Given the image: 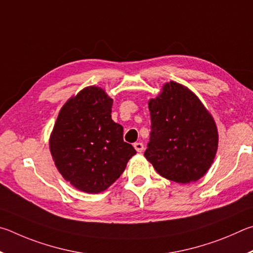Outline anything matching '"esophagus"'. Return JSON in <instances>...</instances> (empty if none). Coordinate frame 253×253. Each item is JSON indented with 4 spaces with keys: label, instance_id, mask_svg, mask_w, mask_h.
<instances>
[{
    "label": "esophagus",
    "instance_id": "1",
    "mask_svg": "<svg viewBox=\"0 0 253 253\" xmlns=\"http://www.w3.org/2000/svg\"><path fill=\"white\" fill-rule=\"evenodd\" d=\"M134 149L138 152H142L144 150V145L142 142H136V143H134Z\"/></svg>",
    "mask_w": 253,
    "mask_h": 253
}]
</instances>
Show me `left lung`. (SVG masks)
<instances>
[{
    "instance_id": "1",
    "label": "left lung",
    "mask_w": 253,
    "mask_h": 253,
    "mask_svg": "<svg viewBox=\"0 0 253 253\" xmlns=\"http://www.w3.org/2000/svg\"><path fill=\"white\" fill-rule=\"evenodd\" d=\"M151 133L144 156L163 178L176 183L199 180L218 149V131L196 94L181 84H165L149 101Z\"/></svg>"
}]
</instances>
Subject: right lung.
<instances>
[{"mask_svg": "<svg viewBox=\"0 0 253 253\" xmlns=\"http://www.w3.org/2000/svg\"><path fill=\"white\" fill-rule=\"evenodd\" d=\"M113 100L100 87L83 88L61 109L50 150L62 176L81 191L99 193L115 182L136 151L111 118Z\"/></svg>", "mask_w": 253, "mask_h": 253, "instance_id": "add662e5", "label": "right lung"}]
</instances>
